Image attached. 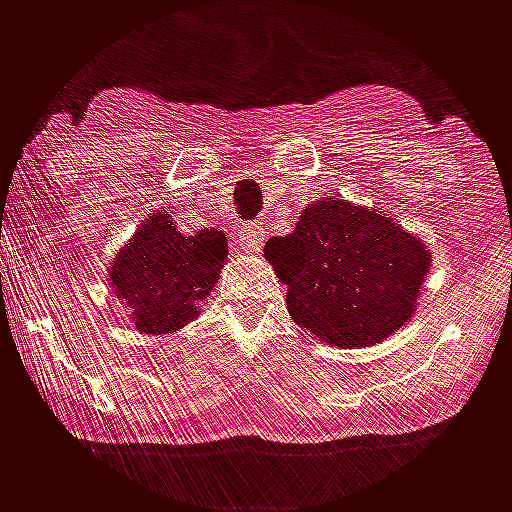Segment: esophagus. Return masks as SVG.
Here are the masks:
<instances>
[{"instance_id": "1", "label": "esophagus", "mask_w": 512, "mask_h": 512, "mask_svg": "<svg viewBox=\"0 0 512 512\" xmlns=\"http://www.w3.org/2000/svg\"><path fill=\"white\" fill-rule=\"evenodd\" d=\"M262 239H265V230L259 224H244L242 233H239V244L247 253H256L262 247Z\"/></svg>"}]
</instances>
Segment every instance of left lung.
<instances>
[{"instance_id":"obj_1","label":"left lung","mask_w":512,"mask_h":512,"mask_svg":"<svg viewBox=\"0 0 512 512\" xmlns=\"http://www.w3.org/2000/svg\"><path fill=\"white\" fill-rule=\"evenodd\" d=\"M265 259L288 288L294 322L340 348L377 345L412 320L432 268L418 236L331 195L308 204L288 236H273Z\"/></svg>"}]
</instances>
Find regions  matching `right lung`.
Segmentation results:
<instances>
[{
	"mask_svg": "<svg viewBox=\"0 0 512 512\" xmlns=\"http://www.w3.org/2000/svg\"><path fill=\"white\" fill-rule=\"evenodd\" d=\"M227 259L216 227L181 236L169 213L152 210L109 265V288L141 334H172L198 317Z\"/></svg>",
	"mask_w": 512,
	"mask_h": 512,
	"instance_id": "obj_1",
	"label": "right lung"
}]
</instances>
